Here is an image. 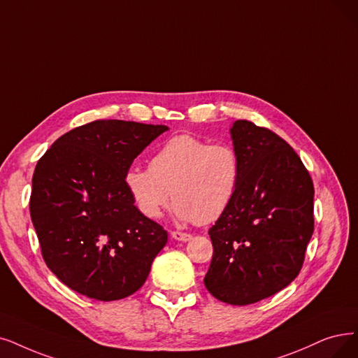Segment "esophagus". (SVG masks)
I'll list each match as a JSON object with an SVG mask.
<instances>
[{"label":"esophagus","instance_id":"esophagus-1","mask_svg":"<svg viewBox=\"0 0 358 358\" xmlns=\"http://www.w3.org/2000/svg\"><path fill=\"white\" fill-rule=\"evenodd\" d=\"M171 235V238L173 239H176V241H182V242H187V241H189L192 236L189 235V234H183V232H171L170 234Z\"/></svg>","mask_w":358,"mask_h":358}]
</instances>
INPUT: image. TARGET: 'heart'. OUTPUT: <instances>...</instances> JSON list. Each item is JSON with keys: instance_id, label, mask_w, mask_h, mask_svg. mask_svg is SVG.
<instances>
[{"instance_id": "heart-1", "label": "heart", "mask_w": 358, "mask_h": 358, "mask_svg": "<svg viewBox=\"0 0 358 358\" xmlns=\"http://www.w3.org/2000/svg\"><path fill=\"white\" fill-rule=\"evenodd\" d=\"M241 178V157L234 147L178 135L152 154L150 167L127 169L123 185L142 216L160 217L173 195L179 220L208 224L231 207Z\"/></svg>"}]
</instances>
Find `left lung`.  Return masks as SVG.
Segmentation results:
<instances>
[{"instance_id":"left-lung-1","label":"left lung","mask_w":358,"mask_h":358,"mask_svg":"<svg viewBox=\"0 0 358 358\" xmlns=\"http://www.w3.org/2000/svg\"><path fill=\"white\" fill-rule=\"evenodd\" d=\"M242 178L234 203L208 235L213 259L204 278L220 301L247 306L287 288L301 270L314 231L313 180L296 152L264 127H231Z\"/></svg>"}]
</instances>
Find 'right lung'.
Masks as SVG:
<instances>
[{
    "label": "right lung",
    "mask_w": 358,
    "mask_h": 358,
    "mask_svg": "<svg viewBox=\"0 0 358 358\" xmlns=\"http://www.w3.org/2000/svg\"><path fill=\"white\" fill-rule=\"evenodd\" d=\"M164 124L96 120L64 134L32 178L31 219L42 257L66 287L114 301L145 283L167 232L142 216L123 176Z\"/></svg>",
    "instance_id": "obj_1"
}]
</instances>
